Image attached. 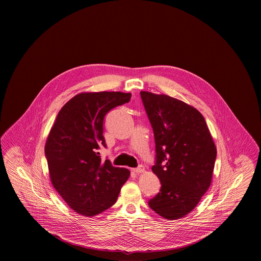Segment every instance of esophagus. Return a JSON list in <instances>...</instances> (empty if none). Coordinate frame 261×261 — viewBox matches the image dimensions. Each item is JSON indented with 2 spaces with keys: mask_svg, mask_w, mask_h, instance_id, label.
I'll list each match as a JSON object with an SVG mask.
<instances>
[{
  "mask_svg": "<svg viewBox=\"0 0 261 261\" xmlns=\"http://www.w3.org/2000/svg\"><path fill=\"white\" fill-rule=\"evenodd\" d=\"M133 170H134V172L137 174L143 173V172L145 171V167H144L143 165H139L138 167L134 168Z\"/></svg>",
  "mask_w": 261,
  "mask_h": 261,
  "instance_id": "34e87169",
  "label": "esophagus"
}]
</instances>
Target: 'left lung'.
<instances>
[{"label": "left lung", "instance_id": "8db88e82", "mask_svg": "<svg viewBox=\"0 0 261 261\" xmlns=\"http://www.w3.org/2000/svg\"><path fill=\"white\" fill-rule=\"evenodd\" d=\"M153 130L160 193L149 206L163 218L179 219L193 211L211 186L216 148L201 113L166 95L141 92Z\"/></svg>", "mask_w": 261, "mask_h": 261}]
</instances>
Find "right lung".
<instances>
[{
	"instance_id": "add662e5",
	"label": "right lung",
	"mask_w": 261,
	"mask_h": 261,
	"mask_svg": "<svg viewBox=\"0 0 261 261\" xmlns=\"http://www.w3.org/2000/svg\"><path fill=\"white\" fill-rule=\"evenodd\" d=\"M130 93H81L59 112L45 146L50 181L75 212L94 216L110 208L129 178L126 168L101 161L107 147L103 120L115 107L129 102Z\"/></svg>"
}]
</instances>
